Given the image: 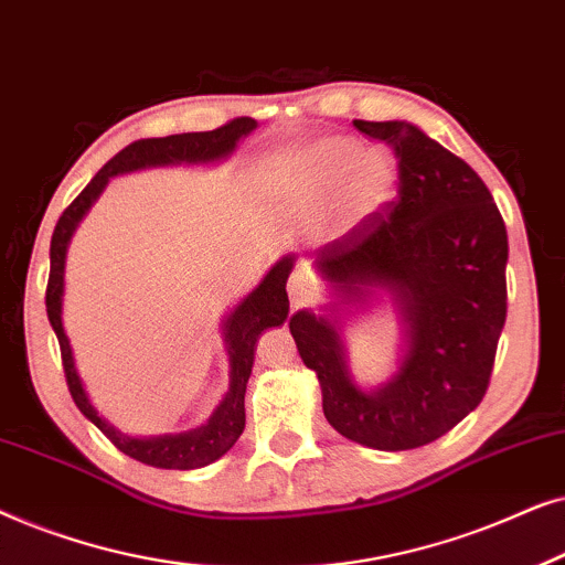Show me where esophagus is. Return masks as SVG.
<instances>
[{"mask_svg": "<svg viewBox=\"0 0 565 565\" xmlns=\"http://www.w3.org/2000/svg\"><path fill=\"white\" fill-rule=\"evenodd\" d=\"M288 292H290V300L296 306H306L308 300L313 298V282L311 277H308L303 269H298V273H292L290 282H288Z\"/></svg>", "mask_w": 565, "mask_h": 565, "instance_id": "34e87169", "label": "esophagus"}]
</instances>
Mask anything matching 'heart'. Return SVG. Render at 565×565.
<instances>
[{
  "label": "heart",
  "instance_id": "b5f03b06",
  "mask_svg": "<svg viewBox=\"0 0 565 565\" xmlns=\"http://www.w3.org/2000/svg\"><path fill=\"white\" fill-rule=\"evenodd\" d=\"M398 182V164L391 151L367 149L342 136H327L280 153L267 172L275 200L296 211H313L323 203V223L344 234L373 218L391 203Z\"/></svg>",
  "mask_w": 565,
  "mask_h": 565
}]
</instances>
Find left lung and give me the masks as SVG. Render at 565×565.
Here are the masks:
<instances>
[{
	"instance_id": "1",
	"label": "left lung",
	"mask_w": 565,
	"mask_h": 565,
	"mask_svg": "<svg viewBox=\"0 0 565 565\" xmlns=\"http://www.w3.org/2000/svg\"><path fill=\"white\" fill-rule=\"evenodd\" d=\"M354 128L393 146L398 198L321 246L316 269L344 306L391 292L404 360L388 383L362 391L347 367L339 313H292L290 334L339 435L373 450H414L447 435L489 388L507 321V226L481 177L424 130L406 120Z\"/></svg>"
}]
</instances>
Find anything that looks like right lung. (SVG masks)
Segmentation results:
<instances>
[{
    "label": "right lung",
    "mask_w": 565,
    "mask_h": 565,
    "mask_svg": "<svg viewBox=\"0 0 565 565\" xmlns=\"http://www.w3.org/2000/svg\"><path fill=\"white\" fill-rule=\"evenodd\" d=\"M257 128V120L252 118H234L226 126L215 130H203V134H177L167 138H141L134 141L126 149L115 153L99 172L92 177V182L84 188L74 203L61 213V218L53 228L51 238V275L49 288H45V311H49V321L58 337L61 360H64L66 385L72 393L74 404L79 412L118 447L128 458L153 468L167 470H190L203 468L207 462L218 460L226 455L238 437H242L246 412H244V393L246 383H249L252 365H254V347L265 329L280 327L288 319L290 300L285 292V282L292 269V257H282L277 265L269 269L257 288L238 303L228 319L223 321V342H226L228 365H231V385L226 396L218 404V408L211 414L203 427L180 431V435H161V437H130L115 429L110 422H105L92 406V401L84 391L82 377L74 367V354L68 337L61 323V303H64V265H66V249L72 242L76 226L87 215L92 203L110 182V177L134 172V169L146 167H167V164H207V161L226 159L236 143L244 136H249Z\"/></svg>",
    "instance_id": "obj_1"
}]
</instances>
